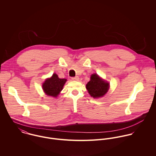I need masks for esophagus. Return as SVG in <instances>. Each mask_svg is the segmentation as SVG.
Instances as JSON below:
<instances>
[{
  "label": "esophagus",
  "mask_w": 156,
  "mask_h": 156,
  "mask_svg": "<svg viewBox=\"0 0 156 156\" xmlns=\"http://www.w3.org/2000/svg\"><path fill=\"white\" fill-rule=\"evenodd\" d=\"M72 80H75V81H78L79 80V77L76 76V77H72Z\"/></svg>",
  "instance_id": "1"
}]
</instances>
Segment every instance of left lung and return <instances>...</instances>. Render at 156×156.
Segmentation results:
<instances>
[{
  "instance_id": "1",
  "label": "left lung",
  "mask_w": 156,
  "mask_h": 156,
  "mask_svg": "<svg viewBox=\"0 0 156 156\" xmlns=\"http://www.w3.org/2000/svg\"><path fill=\"white\" fill-rule=\"evenodd\" d=\"M88 93L93 98H100L103 97L109 89V83L97 74L91 75L90 80L86 85Z\"/></svg>"
}]
</instances>
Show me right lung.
Here are the masks:
<instances>
[{
    "mask_svg": "<svg viewBox=\"0 0 156 156\" xmlns=\"http://www.w3.org/2000/svg\"><path fill=\"white\" fill-rule=\"evenodd\" d=\"M66 81V79H60L56 74L54 73L50 78L45 80L42 87L47 95L57 97L63 89Z\"/></svg>",
    "mask_w": 156,
    "mask_h": 156,
    "instance_id": "obj_1",
    "label": "right lung"
}]
</instances>
